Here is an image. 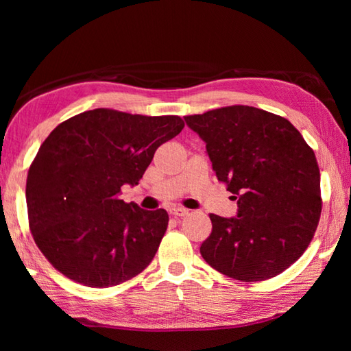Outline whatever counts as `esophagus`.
Instances as JSON below:
<instances>
[{
  "mask_svg": "<svg viewBox=\"0 0 351 351\" xmlns=\"http://www.w3.org/2000/svg\"><path fill=\"white\" fill-rule=\"evenodd\" d=\"M170 215H173V217H185V215H189V210H185V208H171Z\"/></svg>",
  "mask_w": 351,
  "mask_h": 351,
  "instance_id": "1",
  "label": "esophagus"
}]
</instances>
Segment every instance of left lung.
Wrapping results in <instances>:
<instances>
[{"label": "left lung", "mask_w": 351, "mask_h": 351, "mask_svg": "<svg viewBox=\"0 0 351 351\" xmlns=\"http://www.w3.org/2000/svg\"><path fill=\"white\" fill-rule=\"evenodd\" d=\"M213 170L232 193L235 217L210 214L200 255L243 282L274 278L306 250L322 214L315 154L285 117L249 106L185 116Z\"/></svg>", "instance_id": "1"}]
</instances>
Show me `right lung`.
<instances>
[{
	"label": "right lung",
	"mask_w": 351,
	"mask_h": 351,
	"mask_svg": "<svg viewBox=\"0 0 351 351\" xmlns=\"http://www.w3.org/2000/svg\"><path fill=\"white\" fill-rule=\"evenodd\" d=\"M182 128L180 116L96 108L49 134L29 166L25 197L34 241L58 271L108 288L151 264L169 215L125 204L121 189L137 185L156 149Z\"/></svg>",
	"instance_id": "add662e5"
}]
</instances>
